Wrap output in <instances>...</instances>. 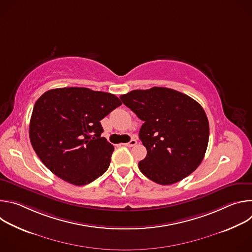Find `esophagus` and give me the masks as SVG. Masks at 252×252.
<instances>
[{"label": "esophagus", "instance_id": "1", "mask_svg": "<svg viewBox=\"0 0 252 252\" xmlns=\"http://www.w3.org/2000/svg\"><path fill=\"white\" fill-rule=\"evenodd\" d=\"M137 143V141L135 140V139H131L129 142H126V143H125V146L126 147H128V148H131V147H134L135 145Z\"/></svg>", "mask_w": 252, "mask_h": 252}]
</instances>
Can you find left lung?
<instances>
[{
    "mask_svg": "<svg viewBox=\"0 0 252 252\" xmlns=\"http://www.w3.org/2000/svg\"><path fill=\"white\" fill-rule=\"evenodd\" d=\"M120 97L143 122L138 135L148 154L138 167L148 178L168 186L198 167L207 149L209 125L196 100L160 87L134 90Z\"/></svg>",
    "mask_w": 252,
    "mask_h": 252,
    "instance_id": "8db88e82",
    "label": "left lung"
}]
</instances>
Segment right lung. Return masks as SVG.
<instances>
[{"label":"right lung","mask_w":252,"mask_h":252,"mask_svg":"<svg viewBox=\"0 0 252 252\" xmlns=\"http://www.w3.org/2000/svg\"><path fill=\"white\" fill-rule=\"evenodd\" d=\"M122 101L87 88L46 92L35 101L29 134L42 162L63 181L85 186L109 168L115 150L100 136V122Z\"/></svg>","instance_id":"right-lung-1"}]
</instances>
